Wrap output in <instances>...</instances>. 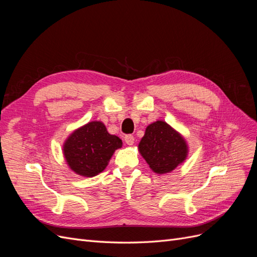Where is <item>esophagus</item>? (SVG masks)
Listing matches in <instances>:
<instances>
[{
    "mask_svg": "<svg viewBox=\"0 0 257 257\" xmlns=\"http://www.w3.org/2000/svg\"><path fill=\"white\" fill-rule=\"evenodd\" d=\"M124 141H125V143L127 144V145H130V146H132L134 144V142H135V139H134V136L133 135H131V134H128V135H125V137H124Z\"/></svg>",
    "mask_w": 257,
    "mask_h": 257,
    "instance_id": "obj_1",
    "label": "esophagus"
}]
</instances>
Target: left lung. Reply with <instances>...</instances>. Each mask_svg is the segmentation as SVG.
Segmentation results:
<instances>
[{
    "mask_svg": "<svg viewBox=\"0 0 257 257\" xmlns=\"http://www.w3.org/2000/svg\"><path fill=\"white\" fill-rule=\"evenodd\" d=\"M139 152L157 174H166L182 163L188 153L184 139L166 122L157 121L146 128Z\"/></svg>",
    "mask_w": 257,
    "mask_h": 257,
    "instance_id": "1",
    "label": "left lung"
}]
</instances>
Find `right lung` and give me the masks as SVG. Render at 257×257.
Instances as JSON below:
<instances>
[{"label":"right lung","instance_id":"right-lung-1","mask_svg":"<svg viewBox=\"0 0 257 257\" xmlns=\"http://www.w3.org/2000/svg\"><path fill=\"white\" fill-rule=\"evenodd\" d=\"M122 141L110 135L102 122H90L75 131L64 145L67 164L75 173L94 177L102 173Z\"/></svg>","mask_w":257,"mask_h":257}]
</instances>
